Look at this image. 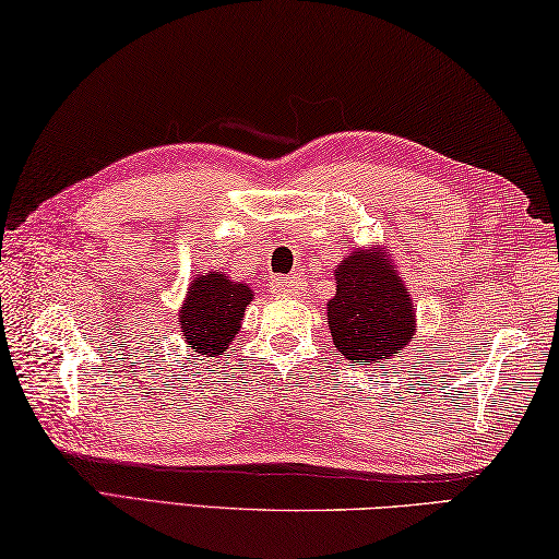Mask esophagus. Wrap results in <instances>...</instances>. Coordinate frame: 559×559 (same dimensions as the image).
<instances>
[{"instance_id": "esophagus-1", "label": "esophagus", "mask_w": 559, "mask_h": 559, "mask_svg": "<svg viewBox=\"0 0 559 559\" xmlns=\"http://www.w3.org/2000/svg\"><path fill=\"white\" fill-rule=\"evenodd\" d=\"M302 283H306V281L293 273V276L273 278L271 288H273V293H276V296H298V293L302 290Z\"/></svg>"}]
</instances>
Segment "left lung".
<instances>
[{"mask_svg": "<svg viewBox=\"0 0 559 559\" xmlns=\"http://www.w3.org/2000/svg\"><path fill=\"white\" fill-rule=\"evenodd\" d=\"M337 296L328 302L330 332L352 364H381L413 340L415 308L399 273L377 251H354L334 271Z\"/></svg>", "mask_w": 559, "mask_h": 559, "instance_id": "left-lung-1", "label": "left lung"}]
</instances>
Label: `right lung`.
<instances>
[{
	"instance_id": "add662e5",
	"label": "right lung",
	"mask_w": 559,
	"mask_h": 559,
	"mask_svg": "<svg viewBox=\"0 0 559 559\" xmlns=\"http://www.w3.org/2000/svg\"><path fill=\"white\" fill-rule=\"evenodd\" d=\"M251 302L247 283L229 281L225 273H207L190 283L180 310V332L192 349L207 357H219L235 340L239 322Z\"/></svg>"
}]
</instances>
